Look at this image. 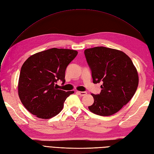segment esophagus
Segmentation results:
<instances>
[{
    "instance_id": "esophagus-1",
    "label": "esophagus",
    "mask_w": 154,
    "mask_h": 154,
    "mask_svg": "<svg viewBox=\"0 0 154 154\" xmlns=\"http://www.w3.org/2000/svg\"><path fill=\"white\" fill-rule=\"evenodd\" d=\"M78 94L80 95V96H85V95H86L87 94V92H82V91H77L76 92Z\"/></svg>"
}]
</instances>
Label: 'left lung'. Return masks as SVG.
I'll return each instance as SVG.
<instances>
[{"label": "left lung", "instance_id": "obj_1", "mask_svg": "<svg viewBox=\"0 0 154 154\" xmlns=\"http://www.w3.org/2000/svg\"><path fill=\"white\" fill-rule=\"evenodd\" d=\"M84 53L92 71L93 83L103 82L100 94H91V112L109 116L132 99L139 83L137 71L132 60L122 51L105 47L87 49Z\"/></svg>", "mask_w": 154, "mask_h": 154}]
</instances>
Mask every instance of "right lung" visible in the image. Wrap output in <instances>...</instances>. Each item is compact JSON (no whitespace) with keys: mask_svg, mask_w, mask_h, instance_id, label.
Masks as SVG:
<instances>
[{"mask_svg":"<svg viewBox=\"0 0 154 154\" xmlns=\"http://www.w3.org/2000/svg\"><path fill=\"white\" fill-rule=\"evenodd\" d=\"M78 51L52 48L31 55L22 65L18 83L22 103L40 119H50L63 109L67 97L74 91L57 89L56 82H66L65 72Z\"/></svg>","mask_w":154,"mask_h":154,"instance_id":"add662e5","label":"right lung"}]
</instances>
